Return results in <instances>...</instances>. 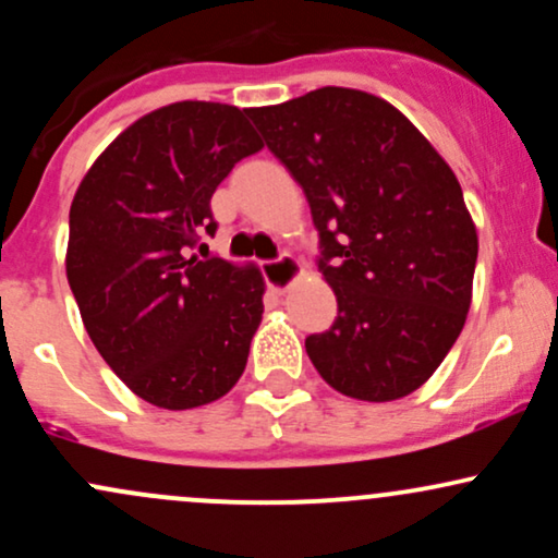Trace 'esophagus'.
I'll return each instance as SVG.
<instances>
[{
    "instance_id": "obj_1",
    "label": "esophagus",
    "mask_w": 558,
    "mask_h": 558,
    "mask_svg": "<svg viewBox=\"0 0 558 558\" xmlns=\"http://www.w3.org/2000/svg\"><path fill=\"white\" fill-rule=\"evenodd\" d=\"M262 272H265V280L275 288V291L283 293L286 288L293 283V278H296L299 262L293 259L291 254H280L278 259H267L265 265H262Z\"/></svg>"
}]
</instances>
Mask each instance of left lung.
<instances>
[{
  "instance_id": "obj_1",
  "label": "left lung",
  "mask_w": 558,
  "mask_h": 558,
  "mask_svg": "<svg viewBox=\"0 0 558 558\" xmlns=\"http://www.w3.org/2000/svg\"><path fill=\"white\" fill-rule=\"evenodd\" d=\"M248 118L304 189L317 267L338 301L330 330L306 336L312 364L351 399L409 396L470 312L477 233L457 175L396 107L354 88L325 86Z\"/></svg>"
}]
</instances>
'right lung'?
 Instances as JSON below:
<instances>
[{
  "label": "right lung",
  "instance_id": "1",
  "mask_svg": "<svg viewBox=\"0 0 558 558\" xmlns=\"http://www.w3.org/2000/svg\"><path fill=\"white\" fill-rule=\"evenodd\" d=\"M259 149L246 110L178 101L120 133L75 191L70 291L96 351L155 407L217 401L246 367L265 283L202 235L217 185Z\"/></svg>",
  "mask_w": 558,
  "mask_h": 558
}]
</instances>
